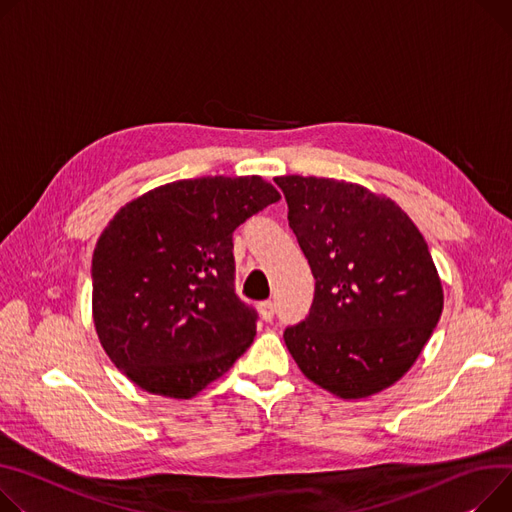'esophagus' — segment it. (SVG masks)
Here are the masks:
<instances>
[{
	"mask_svg": "<svg viewBox=\"0 0 512 512\" xmlns=\"http://www.w3.org/2000/svg\"><path fill=\"white\" fill-rule=\"evenodd\" d=\"M259 315H261V319H263V321H271V319H274V315H276V306H274V302H271V300L261 302V304H259Z\"/></svg>",
	"mask_w": 512,
	"mask_h": 512,
	"instance_id": "34e87169",
	"label": "esophagus"
}]
</instances>
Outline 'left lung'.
I'll list each match as a JSON object with an SVG mask.
<instances>
[{
    "label": "left lung",
    "instance_id": "left-lung-1",
    "mask_svg": "<svg viewBox=\"0 0 512 512\" xmlns=\"http://www.w3.org/2000/svg\"><path fill=\"white\" fill-rule=\"evenodd\" d=\"M288 222L315 276L309 317L284 331L302 374L362 399L414 366L442 313L424 236L397 203L335 179L276 177Z\"/></svg>",
    "mask_w": 512,
    "mask_h": 512
}]
</instances>
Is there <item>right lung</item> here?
I'll use <instances>...</instances> for the list:
<instances>
[{
    "label": "right lung",
    "instance_id": "1",
    "mask_svg": "<svg viewBox=\"0 0 512 512\" xmlns=\"http://www.w3.org/2000/svg\"><path fill=\"white\" fill-rule=\"evenodd\" d=\"M278 199L257 175L183 179L131 199L102 230L92 319L131 383L191 399L253 344L257 313L234 294L232 232Z\"/></svg>",
    "mask_w": 512,
    "mask_h": 512
}]
</instances>
